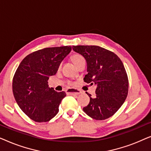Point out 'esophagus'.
Listing matches in <instances>:
<instances>
[{"mask_svg":"<svg viewBox=\"0 0 151 151\" xmlns=\"http://www.w3.org/2000/svg\"><path fill=\"white\" fill-rule=\"evenodd\" d=\"M67 93L71 95H79L81 93V91L78 89H76V88H69L67 90Z\"/></svg>","mask_w":151,"mask_h":151,"instance_id":"1","label":"esophagus"}]
</instances>
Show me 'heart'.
Segmentation results:
<instances>
[{"label":"heart","instance_id":"b5f03b06","mask_svg":"<svg viewBox=\"0 0 151 151\" xmlns=\"http://www.w3.org/2000/svg\"><path fill=\"white\" fill-rule=\"evenodd\" d=\"M71 60L74 63V65L77 66L80 62L84 60V58L82 56V55H80L79 54H74L71 56Z\"/></svg>","mask_w":151,"mask_h":151}]
</instances>
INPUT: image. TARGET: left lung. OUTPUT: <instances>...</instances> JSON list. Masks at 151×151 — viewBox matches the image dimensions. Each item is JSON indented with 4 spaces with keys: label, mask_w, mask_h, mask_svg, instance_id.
Listing matches in <instances>:
<instances>
[{
    "label": "left lung",
    "mask_w": 151,
    "mask_h": 151,
    "mask_svg": "<svg viewBox=\"0 0 151 151\" xmlns=\"http://www.w3.org/2000/svg\"><path fill=\"white\" fill-rule=\"evenodd\" d=\"M76 53L86 61V83L96 86V96H89L90 102L84 107V112L96 120H103L115 114L127 98L129 80L124 66L112 51L94 45L73 46Z\"/></svg>",
    "instance_id": "left-lung-1"
}]
</instances>
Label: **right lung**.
<instances>
[{
  "mask_svg": "<svg viewBox=\"0 0 151 151\" xmlns=\"http://www.w3.org/2000/svg\"><path fill=\"white\" fill-rule=\"evenodd\" d=\"M71 51V46L40 49L27 55L18 66L12 82L14 96L20 109L32 120L45 122L58 113L66 93L49 88L48 80L56 73Z\"/></svg>",
  "mask_w": 151,
  "mask_h": 151,
  "instance_id": "1",
  "label": "right lung"
}]
</instances>
